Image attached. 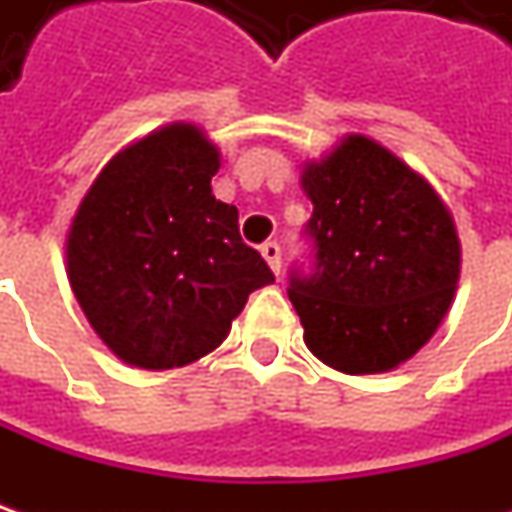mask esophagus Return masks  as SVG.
Returning <instances> with one entry per match:
<instances>
[{
  "label": "esophagus",
  "mask_w": 512,
  "mask_h": 512,
  "mask_svg": "<svg viewBox=\"0 0 512 512\" xmlns=\"http://www.w3.org/2000/svg\"><path fill=\"white\" fill-rule=\"evenodd\" d=\"M262 256L267 259V265H270L273 273L282 270V245H279V242H265V245H262Z\"/></svg>",
  "instance_id": "obj_1"
}]
</instances>
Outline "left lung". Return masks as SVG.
Wrapping results in <instances>:
<instances>
[{
    "label": "left lung",
    "mask_w": 512,
    "mask_h": 512,
    "mask_svg": "<svg viewBox=\"0 0 512 512\" xmlns=\"http://www.w3.org/2000/svg\"><path fill=\"white\" fill-rule=\"evenodd\" d=\"M310 267L287 296L305 344L342 373H384L422 347L453 302L462 247L450 210L416 170L373 139L347 136L307 165Z\"/></svg>",
    "instance_id": "1"
}]
</instances>
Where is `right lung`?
<instances>
[{"instance_id":"right-lung-1","label":"right lung","mask_w":512,"mask_h":512,"mask_svg":"<svg viewBox=\"0 0 512 512\" xmlns=\"http://www.w3.org/2000/svg\"><path fill=\"white\" fill-rule=\"evenodd\" d=\"M219 150L170 125L110 159L68 233V279L90 327L122 362L168 370L216 350L247 296L273 282L213 196Z\"/></svg>"}]
</instances>
